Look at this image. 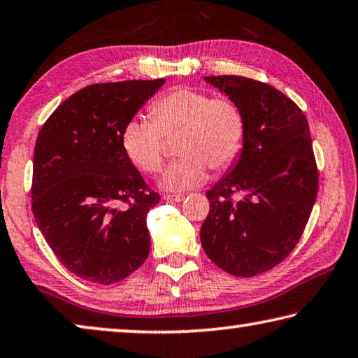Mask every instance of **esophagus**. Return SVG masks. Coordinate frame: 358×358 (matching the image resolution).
<instances>
[{
	"mask_svg": "<svg viewBox=\"0 0 358 358\" xmlns=\"http://www.w3.org/2000/svg\"><path fill=\"white\" fill-rule=\"evenodd\" d=\"M166 201H173V203H178V201H182L184 200V195H174V194H168L163 196Z\"/></svg>",
	"mask_w": 358,
	"mask_h": 358,
	"instance_id": "34e87169",
	"label": "esophagus"
}]
</instances>
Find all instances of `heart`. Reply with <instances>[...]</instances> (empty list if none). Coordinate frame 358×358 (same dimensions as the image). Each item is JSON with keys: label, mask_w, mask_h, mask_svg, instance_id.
Returning <instances> with one entry per match:
<instances>
[{"label": "heart", "mask_w": 358, "mask_h": 358, "mask_svg": "<svg viewBox=\"0 0 358 358\" xmlns=\"http://www.w3.org/2000/svg\"><path fill=\"white\" fill-rule=\"evenodd\" d=\"M150 118H131L122 131V145L137 168L155 174L163 168L164 137L179 136L176 152L180 158L160 180L166 190L194 189L205 182L208 168L224 171L243 150V112L227 97L178 87L152 103Z\"/></svg>", "instance_id": "1"}]
</instances>
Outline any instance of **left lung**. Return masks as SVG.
<instances>
[{"instance_id":"obj_1","label":"left lung","mask_w":358,"mask_h":358,"mask_svg":"<svg viewBox=\"0 0 358 358\" xmlns=\"http://www.w3.org/2000/svg\"><path fill=\"white\" fill-rule=\"evenodd\" d=\"M205 81L240 107L246 134L238 162L206 192L201 246L222 271L255 277L288 257L309 221L318 192L309 123L271 85L236 75Z\"/></svg>"}]
</instances>
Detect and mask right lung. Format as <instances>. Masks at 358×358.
Masks as SVG:
<instances>
[{
  "label": "right lung",
  "mask_w": 358,
  "mask_h": 358,
  "mask_svg": "<svg viewBox=\"0 0 358 358\" xmlns=\"http://www.w3.org/2000/svg\"><path fill=\"white\" fill-rule=\"evenodd\" d=\"M164 80L86 86L54 110L36 137L31 211L76 277L112 285L150 251L147 213L160 195L126 155L122 131Z\"/></svg>",
  "instance_id": "1"
}]
</instances>
